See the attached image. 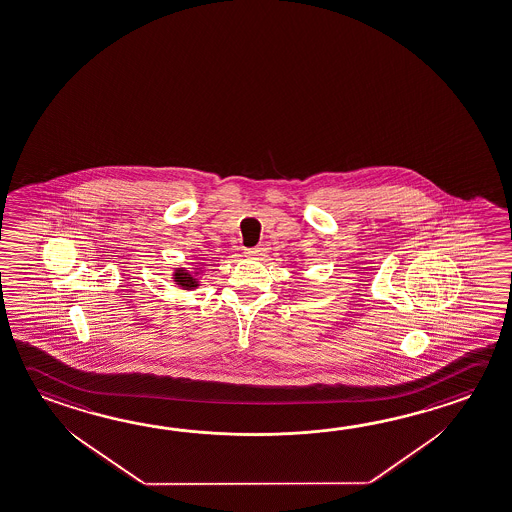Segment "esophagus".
<instances>
[{"label": "esophagus", "mask_w": 512, "mask_h": 512, "mask_svg": "<svg viewBox=\"0 0 512 512\" xmlns=\"http://www.w3.org/2000/svg\"><path fill=\"white\" fill-rule=\"evenodd\" d=\"M264 255H266V248H262V246H257V248H252V250H246V252H244V257L253 260L262 259Z\"/></svg>", "instance_id": "1"}]
</instances>
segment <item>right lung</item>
I'll list each match as a JSON object with an SVG mask.
<instances>
[{
	"instance_id": "right-lung-1",
	"label": "right lung",
	"mask_w": 512,
	"mask_h": 512,
	"mask_svg": "<svg viewBox=\"0 0 512 512\" xmlns=\"http://www.w3.org/2000/svg\"><path fill=\"white\" fill-rule=\"evenodd\" d=\"M203 273H205V269H203L199 262H196V266H192V268H174V271H172V282L180 287V289L194 291V289H198L201 286Z\"/></svg>"
}]
</instances>
